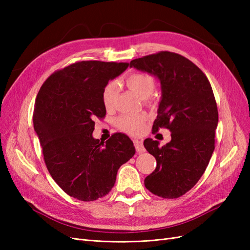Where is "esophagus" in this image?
I'll use <instances>...</instances> for the list:
<instances>
[{
  "label": "esophagus",
  "mask_w": 250,
  "mask_h": 250,
  "mask_svg": "<svg viewBox=\"0 0 250 250\" xmlns=\"http://www.w3.org/2000/svg\"><path fill=\"white\" fill-rule=\"evenodd\" d=\"M133 144H134L135 150H137V152H138V153H143V152H145V148H144V145H143L142 141L134 140V141H133Z\"/></svg>",
  "instance_id": "1"
}]
</instances>
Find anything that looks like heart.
<instances>
[{"instance_id": "1", "label": "heart", "mask_w": 250, "mask_h": 250, "mask_svg": "<svg viewBox=\"0 0 250 250\" xmlns=\"http://www.w3.org/2000/svg\"><path fill=\"white\" fill-rule=\"evenodd\" d=\"M126 84L141 99H148L153 94L155 88V80L149 74L134 73L126 78ZM119 92L116 82H110L103 90L102 99L104 106L107 109L113 107ZM146 123L144 115H123L117 119L116 124L121 130L132 135L140 134Z\"/></svg>"}]
</instances>
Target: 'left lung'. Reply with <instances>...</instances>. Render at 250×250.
Wrapping results in <instances>:
<instances>
[{"label": "left lung", "mask_w": 250, "mask_h": 250, "mask_svg": "<svg viewBox=\"0 0 250 250\" xmlns=\"http://www.w3.org/2000/svg\"><path fill=\"white\" fill-rule=\"evenodd\" d=\"M130 67L160 81L162 97L152 131L160 127L171 131V141L163 147L158 141H144L156 160L145 187L163 198L180 197L197 184L214 152L218 109L213 89L199 67L176 53L133 59Z\"/></svg>", "instance_id": "left-lung-1"}]
</instances>
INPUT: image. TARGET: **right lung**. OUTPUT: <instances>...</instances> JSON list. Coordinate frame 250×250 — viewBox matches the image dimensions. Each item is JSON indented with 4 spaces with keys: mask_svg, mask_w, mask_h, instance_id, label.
<instances>
[{
    "mask_svg": "<svg viewBox=\"0 0 250 250\" xmlns=\"http://www.w3.org/2000/svg\"><path fill=\"white\" fill-rule=\"evenodd\" d=\"M126 62L90 60L55 72L36 97L34 130L55 183L71 197L94 201L109 193L119 168L134 155L132 141L116 133L105 145L93 138L94 119L106 115L102 95Z\"/></svg>",
    "mask_w": 250,
    "mask_h": 250,
    "instance_id": "add662e5",
    "label": "right lung"
}]
</instances>
